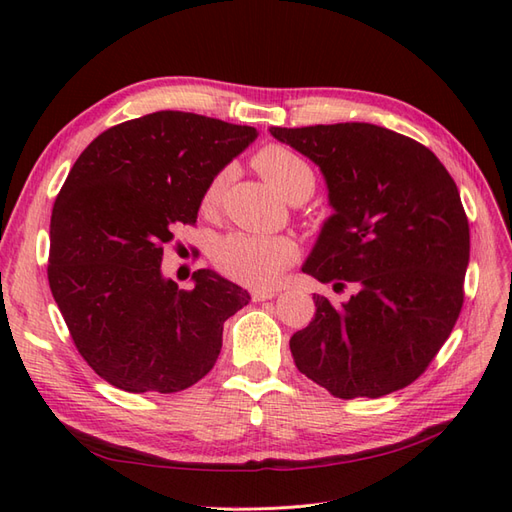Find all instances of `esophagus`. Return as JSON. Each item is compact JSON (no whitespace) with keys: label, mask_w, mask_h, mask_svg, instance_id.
I'll list each match as a JSON object with an SVG mask.
<instances>
[{"label":"esophagus","mask_w":512,"mask_h":512,"mask_svg":"<svg viewBox=\"0 0 512 512\" xmlns=\"http://www.w3.org/2000/svg\"><path fill=\"white\" fill-rule=\"evenodd\" d=\"M276 295H278V291H271V289H254L252 293H249L252 302H265V299H273Z\"/></svg>","instance_id":"obj_1"}]
</instances>
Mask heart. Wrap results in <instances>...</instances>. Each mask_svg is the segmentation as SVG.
<instances>
[{
    "instance_id": "obj_1",
    "label": "heart",
    "mask_w": 512,
    "mask_h": 512,
    "mask_svg": "<svg viewBox=\"0 0 512 512\" xmlns=\"http://www.w3.org/2000/svg\"><path fill=\"white\" fill-rule=\"evenodd\" d=\"M254 167L289 202H304L315 193L317 173L313 165L289 147H263L254 156ZM223 186H226V171H219L208 182L199 202L204 215H213L217 210ZM295 258L297 245L286 236L230 232L213 245V263L223 276L256 289L276 284L282 271L295 263Z\"/></svg>"
}]
</instances>
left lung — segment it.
<instances>
[{"label": "left lung", "instance_id": "obj_1", "mask_svg": "<svg viewBox=\"0 0 512 512\" xmlns=\"http://www.w3.org/2000/svg\"><path fill=\"white\" fill-rule=\"evenodd\" d=\"M321 167L334 215L304 273L356 295L291 336L297 369L341 400L413 384L465 302L469 221L450 173L426 145L371 123L271 128Z\"/></svg>", "mask_w": 512, "mask_h": 512}]
</instances>
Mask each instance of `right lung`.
Here are the masks:
<instances>
[{"label":"right lung","instance_id":"obj_1","mask_svg":"<svg viewBox=\"0 0 512 512\" xmlns=\"http://www.w3.org/2000/svg\"><path fill=\"white\" fill-rule=\"evenodd\" d=\"M256 128L158 110L102 132L62 184L49 223V289L99 378L128 393H178L213 369L223 323L249 295L208 269L178 289L162 249L193 226L204 189Z\"/></svg>","mask_w":512,"mask_h":512}]
</instances>
